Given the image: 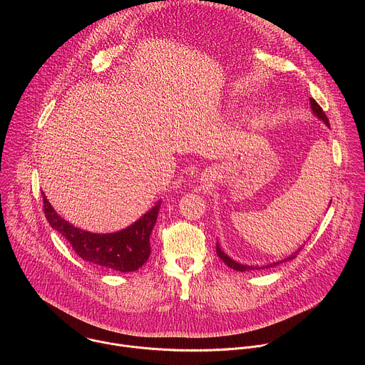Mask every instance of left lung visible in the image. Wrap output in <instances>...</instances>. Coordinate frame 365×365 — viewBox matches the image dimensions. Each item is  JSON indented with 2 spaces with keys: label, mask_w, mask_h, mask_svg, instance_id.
<instances>
[{
  "label": "left lung",
  "mask_w": 365,
  "mask_h": 365,
  "mask_svg": "<svg viewBox=\"0 0 365 365\" xmlns=\"http://www.w3.org/2000/svg\"><path fill=\"white\" fill-rule=\"evenodd\" d=\"M310 108H312V111H314L328 127H329V121H328V117H327V114L324 113V110L321 108V106L319 103L314 99V98H310ZM217 254H218V257L222 259V262L228 266V267H231V269H234V270H237V272H248V270H254V269H257V270H259V269H264V267H252V266H244V264H238L237 262H234V259H231L222 250H221V247H220V244H217ZM297 254L294 252L293 255H290V257H287L286 259H283V262H280V263H284V262H287V259H292V258H294ZM279 263H274V266H277ZM267 267H272V264L270 266H266V269Z\"/></svg>",
  "instance_id": "1"
}]
</instances>
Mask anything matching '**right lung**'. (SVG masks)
Masks as SVG:
<instances>
[{
  "mask_svg": "<svg viewBox=\"0 0 365 365\" xmlns=\"http://www.w3.org/2000/svg\"><path fill=\"white\" fill-rule=\"evenodd\" d=\"M160 203L128 228L114 234H92L61 218L43 193V211L50 227L62 234L85 262L99 267L128 273L138 270L150 257V234L158 221Z\"/></svg>",
  "mask_w": 365,
  "mask_h": 365,
  "instance_id": "1",
  "label": "right lung"
}]
</instances>
